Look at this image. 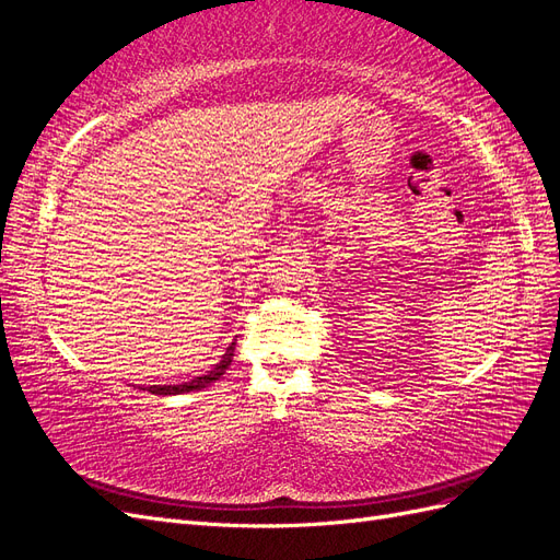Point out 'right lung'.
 <instances>
[{"label":"right lung","instance_id":"obj_1","mask_svg":"<svg viewBox=\"0 0 560 560\" xmlns=\"http://www.w3.org/2000/svg\"><path fill=\"white\" fill-rule=\"evenodd\" d=\"M233 352H235V343H231L229 348H226V352H224V358L219 360L206 376H196L194 381H189V383H179V385H151V387H147L151 395H182V393H191V389H200V387H208L210 383H214V381H219L222 378L224 374H226V369H229V364L233 362Z\"/></svg>","mask_w":560,"mask_h":560}]
</instances>
